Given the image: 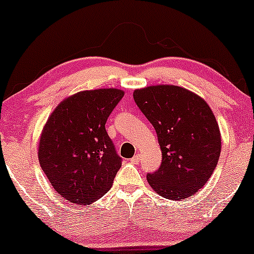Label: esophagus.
Returning a JSON list of instances; mask_svg holds the SVG:
<instances>
[{"label": "esophagus", "instance_id": "obj_1", "mask_svg": "<svg viewBox=\"0 0 254 254\" xmlns=\"http://www.w3.org/2000/svg\"><path fill=\"white\" fill-rule=\"evenodd\" d=\"M139 161H140V156H139V155H135V156H133V157L130 160L131 163H133V164H138Z\"/></svg>", "mask_w": 254, "mask_h": 254}]
</instances>
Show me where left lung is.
Listing matches in <instances>:
<instances>
[{
    "label": "left lung",
    "mask_w": 254,
    "mask_h": 254,
    "mask_svg": "<svg viewBox=\"0 0 254 254\" xmlns=\"http://www.w3.org/2000/svg\"><path fill=\"white\" fill-rule=\"evenodd\" d=\"M133 99L157 133L162 163L148 174L155 193L169 200L193 196L214 173L221 135L206 100L175 85L133 91Z\"/></svg>",
    "instance_id": "left-lung-1"
}]
</instances>
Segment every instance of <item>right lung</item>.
<instances>
[{"label": "right lung", "mask_w": 254, "mask_h": 254, "mask_svg": "<svg viewBox=\"0 0 254 254\" xmlns=\"http://www.w3.org/2000/svg\"><path fill=\"white\" fill-rule=\"evenodd\" d=\"M123 96L118 88L81 91L65 98L46 122L39 140L40 166L69 202H96L111 188L122 158L105 123Z\"/></svg>", "instance_id": "right-lung-1"}]
</instances>
